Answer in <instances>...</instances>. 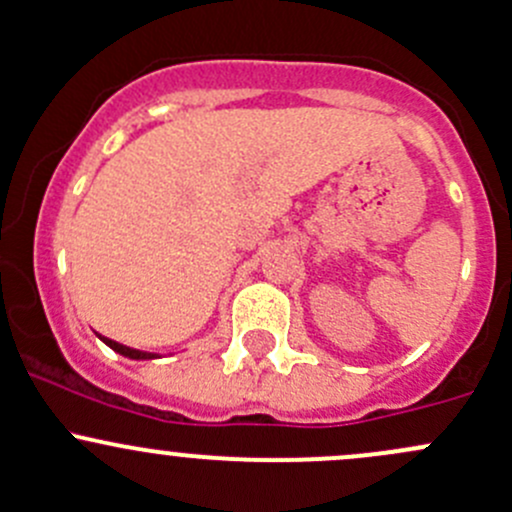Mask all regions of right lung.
I'll list each match as a JSON object with an SVG mask.
<instances>
[{
    "label": "right lung",
    "mask_w": 512,
    "mask_h": 512,
    "mask_svg": "<svg viewBox=\"0 0 512 512\" xmlns=\"http://www.w3.org/2000/svg\"><path fill=\"white\" fill-rule=\"evenodd\" d=\"M102 342L109 346V349H114L117 354L126 356V359H136V361H146V359H153V354H146V351H139V349H131V346H124L119 342H114V339H107L102 337Z\"/></svg>",
    "instance_id": "add662e5"
}]
</instances>
